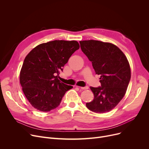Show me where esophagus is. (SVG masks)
Returning a JSON list of instances; mask_svg holds the SVG:
<instances>
[{
  "label": "esophagus",
  "instance_id": "34e87169",
  "mask_svg": "<svg viewBox=\"0 0 149 149\" xmlns=\"http://www.w3.org/2000/svg\"><path fill=\"white\" fill-rule=\"evenodd\" d=\"M80 89L82 90H86V89H88L89 87L88 86H85V87H79Z\"/></svg>",
  "mask_w": 149,
  "mask_h": 149
}]
</instances>
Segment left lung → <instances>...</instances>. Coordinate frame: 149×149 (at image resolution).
Instances as JSON below:
<instances>
[{"label":"left lung","instance_id":"obj_1","mask_svg":"<svg viewBox=\"0 0 149 149\" xmlns=\"http://www.w3.org/2000/svg\"><path fill=\"white\" fill-rule=\"evenodd\" d=\"M83 52L92 62L101 86L90 87L94 98L86 104L96 113L111 111L124 97L130 80V68L124 53L113 44L98 40L80 41Z\"/></svg>","mask_w":149,"mask_h":149}]
</instances>
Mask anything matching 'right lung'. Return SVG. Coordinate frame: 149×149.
<instances>
[{
    "label": "right lung",
    "mask_w": 149,
    "mask_h": 149,
    "mask_svg": "<svg viewBox=\"0 0 149 149\" xmlns=\"http://www.w3.org/2000/svg\"><path fill=\"white\" fill-rule=\"evenodd\" d=\"M79 48L77 41L54 40L37 46L27 55L20 70V83L26 98L37 110L49 112L56 109L66 91L73 88L58 77Z\"/></svg>",
    "instance_id": "right-lung-1"
}]
</instances>
